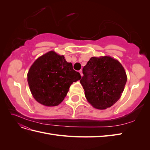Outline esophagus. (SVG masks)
I'll return each mask as SVG.
<instances>
[{
    "instance_id": "esophagus-1",
    "label": "esophagus",
    "mask_w": 150,
    "mask_h": 150,
    "mask_svg": "<svg viewBox=\"0 0 150 150\" xmlns=\"http://www.w3.org/2000/svg\"><path fill=\"white\" fill-rule=\"evenodd\" d=\"M79 72V73L81 74V76H83V71H82V70H80Z\"/></svg>"
}]
</instances>
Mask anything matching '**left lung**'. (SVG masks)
I'll use <instances>...</instances> for the list:
<instances>
[{
	"label": "left lung",
	"mask_w": 150,
	"mask_h": 150,
	"mask_svg": "<svg viewBox=\"0 0 150 150\" xmlns=\"http://www.w3.org/2000/svg\"><path fill=\"white\" fill-rule=\"evenodd\" d=\"M80 80L88 101L98 110L116 103L121 96L127 76L121 63L110 56L92 57L83 69Z\"/></svg>",
	"instance_id": "left-lung-1"
}]
</instances>
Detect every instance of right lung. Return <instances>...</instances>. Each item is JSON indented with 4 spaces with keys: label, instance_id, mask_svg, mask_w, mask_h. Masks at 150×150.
<instances>
[{
    "label": "right lung",
    "instance_id": "obj_1",
    "mask_svg": "<svg viewBox=\"0 0 150 150\" xmlns=\"http://www.w3.org/2000/svg\"><path fill=\"white\" fill-rule=\"evenodd\" d=\"M81 76L64 56L49 51L39 57L28 73L29 88L34 99L46 106H56L66 96L70 86Z\"/></svg>",
    "mask_w": 150,
    "mask_h": 150
}]
</instances>
